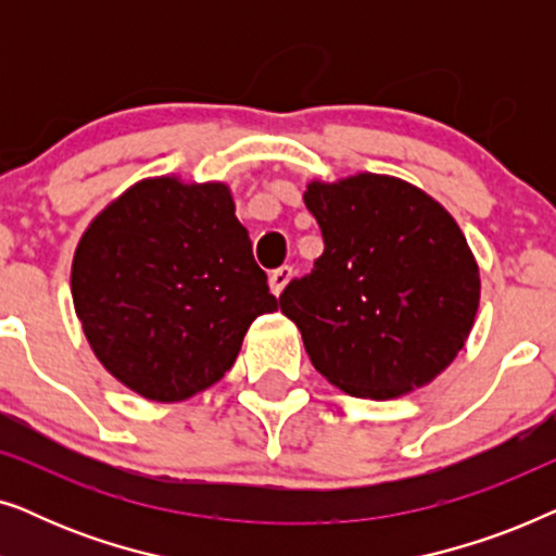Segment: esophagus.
<instances>
[{
	"instance_id": "1",
	"label": "esophagus",
	"mask_w": 556,
	"mask_h": 556,
	"mask_svg": "<svg viewBox=\"0 0 556 556\" xmlns=\"http://www.w3.org/2000/svg\"><path fill=\"white\" fill-rule=\"evenodd\" d=\"M291 278H293L291 265H280V268H276V270L270 273V280H268L270 291L276 293V295H280V293H283V288L291 283Z\"/></svg>"
}]
</instances>
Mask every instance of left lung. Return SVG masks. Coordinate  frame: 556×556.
Wrapping results in <instances>:
<instances>
[{"instance_id":"left-lung-1","label":"left lung","mask_w":556,"mask_h":556,"mask_svg":"<svg viewBox=\"0 0 556 556\" xmlns=\"http://www.w3.org/2000/svg\"><path fill=\"white\" fill-rule=\"evenodd\" d=\"M324 255L280 293L316 371L352 397L430 384L466 346L481 273L451 212L420 187L359 172L308 181Z\"/></svg>"}]
</instances>
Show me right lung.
I'll list each match as a JSON object with an SVG mask.
<instances>
[{
    "label": "right lung",
    "mask_w": 556,
    "mask_h": 556,
    "mask_svg": "<svg viewBox=\"0 0 556 556\" xmlns=\"http://www.w3.org/2000/svg\"><path fill=\"white\" fill-rule=\"evenodd\" d=\"M225 181L147 177L90 219L71 268L96 359L151 402L225 377L257 316L278 311Z\"/></svg>",
    "instance_id": "obj_1"
}]
</instances>
